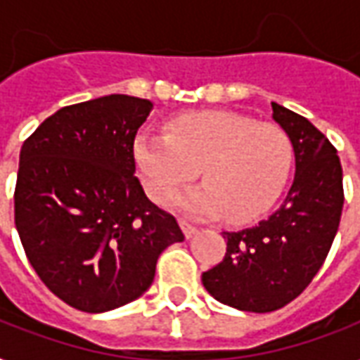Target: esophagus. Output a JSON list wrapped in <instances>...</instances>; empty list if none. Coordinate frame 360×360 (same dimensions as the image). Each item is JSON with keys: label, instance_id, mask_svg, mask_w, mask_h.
Masks as SVG:
<instances>
[{"label": "esophagus", "instance_id": "34e87169", "mask_svg": "<svg viewBox=\"0 0 360 360\" xmlns=\"http://www.w3.org/2000/svg\"><path fill=\"white\" fill-rule=\"evenodd\" d=\"M179 226H181V230H183V233H185V238H187V240H188V238H193V236L197 233V226H193V224L185 222V220H181Z\"/></svg>", "mask_w": 360, "mask_h": 360}]
</instances>
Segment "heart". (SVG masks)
I'll use <instances>...</instances> for the list:
<instances>
[{"mask_svg":"<svg viewBox=\"0 0 360 360\" xmlns=\"http://www.w3.org/2000/svg\"><path fill=\"white\" fill-rule=\"evenodd\" d=\"M132 158L148 197L158 205L172 202L198 167L205 183L175 205L187 214L248 224L281 197L294 152L276 124L228 110H200L173 119L167 134L140 132Z\"/></svg>","mask_w":360,"mask_h":360,"instance_id":"1","label":"heart"}]
</instances>
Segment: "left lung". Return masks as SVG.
I'll list each match as a JSON object with an SVG mask.
<instances>
[{
  "instance_id": "8db88e82",
  "label": "left lung",
  "mask_w": 360,
  "mask_h": 360,
  "mask_svg": "<svg viewBox=\"0 0 360 360\" xmlns=\"http://www.w3.org/2000/svg\"><path fill=\"white\" fill-rule=\"evenodd\" d=\"M294 152V181L273 214L224 232L226 257L202 273L206 292L241 311L265 314L292 302L328 257L343 210L338 150L310 120L271 103Z\"/></svg>"
}]
</instances>
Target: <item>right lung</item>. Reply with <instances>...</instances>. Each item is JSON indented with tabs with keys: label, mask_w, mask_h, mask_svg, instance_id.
Segmentation results:
<instances>
[{
	"label": "right lung",
	"mask_w": 360,
	"mask_h": 360,
	"mask_svg": "<svg viewBox=\"0 0 360 360\" xmlns=\"http://www.w3.org/2000/svg\"><path fill=\"white\" fill-rule=\"evenodd\" d=\"M154 103L130 95L56 110L25 140L15 226L27 259L58 298L89 314L140 298L167 245L185 240L146 197L132 144Z\"/></svg>",
	"instance_id": "right-lung-1"
}]
</instances>
